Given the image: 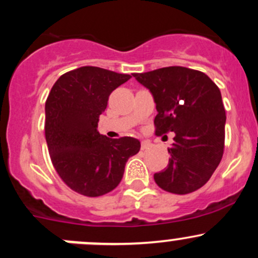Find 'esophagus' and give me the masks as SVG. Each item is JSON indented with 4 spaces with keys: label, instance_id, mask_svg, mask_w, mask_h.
<instances>
[{
    "label": "esophagus",
    "instance_id": "obj_1",
    "mask_svg": "<svg viewBox=\"0 0 258 258\" xmlns=\"http://www.w3.org/2000/svg\"><path fill=\"white\" fill-rule=\"evenodd\" d=\"M151 147V144L148 141H142L141 142V148L142 150H148Z\"/></svg>",
    "mask_w": 258,
    "mask_h": 258
}]
</instances>
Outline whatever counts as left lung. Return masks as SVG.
Returning <instances> with one entry per match:
<instances>
[{"label":"left lung","mask_w":258,"mask_h":258,"mask_svg":"<svg viewBox=\"0 0 258 258\" xmlns=\"http://www.w3.org/2000/svg\"><path fill=\"white\" fill-rule=\"evenodd\" d=\"M156 103V135L175 132L167 167L155 173L165 191L186 195L201 188L220 165L226 112L220 88L206 74L181 66L132 74Z\"/></svg>","instance_id":"8db88e82"}]
</instances>
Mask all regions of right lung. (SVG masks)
Segmentation results:
<instances>
[{
  "mask_svg": "<svg viewBox=\"0 0 258 258\" xmlns=\"http://www.w3.org/2000/svg\"><path fill=\"white\" fill-rule=\"evenodd\" d=\"M130 79L83 66L62 75L46 101L45 135L53 167L70 188L83 196H102L116 188L126 162L141 148L134 137L112 140L97 130L111 92Z\"/></svg>",
  "mask_w": 258,
  "mask_h": 258,
  "instance_id": "add662e5",
  "label": "right lung"
}]
</instances>
